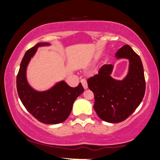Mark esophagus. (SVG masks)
<instances>
[{"mask_svg":"<svg viewBox=\"0 0 160 160\" xmlns=\"http://www.w3.org/2000/svg\"><path fill=\"white\" fill-rule=\"evenodd\" d=\"M80 82H81L82 85V86H83L84 89H87L88 85H87V81H86V79H81Z\"/></svg>","mask_w":160,"mask_h":160,"instance_id":"34e87169","label":"esophagus"}]
</instances>
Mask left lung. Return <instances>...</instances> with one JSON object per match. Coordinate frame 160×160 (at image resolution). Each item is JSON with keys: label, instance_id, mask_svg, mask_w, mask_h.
<instances>
[{"label": "left lung", "instance_id": "8db88e82", "mask_svg": "<svg viewBox=\"0 0 160 160\" xmlns=\"http://www.w3.org/2000/svg\"><path fill=\"white\" fill-rule=\"evenodd\" d=\"M116 57L129 60V71L124 80L111 78V65H103L98 74L87 80L88 87L94 93L93 108L98 117L108 122L127 119L141 104L146 88L142 62L131 47H121Z\"/></svg>", "mask_w": 160, "mask_h": 160}]
</instances>
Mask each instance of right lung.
Returning a JSON list of instances; mask_svg holds the SVG:
<instances>
[{"instance_id": "1", "label": "right lung", "mask_w": 160, "mask_h": 160, "mask_svg": "<svg viewBox=\"0 0 160 160\" xmlns=\"http://www.w3.org/2000/svg\"><path fill=\"white\" fill-rule=\"evenodd\" d=\"M49 45L40 43L26 51L16 78V88L22 103L34 118L47 124H58L68 117L76 98L83 92L81 83L73 88L61 81L52 89L38 92L28 85L26 79L27 65L38 47Z\"/></svg>"}]
</instances>
